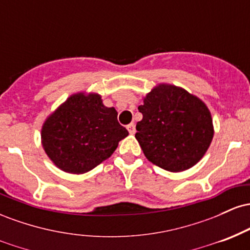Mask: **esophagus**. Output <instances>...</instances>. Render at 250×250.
I'll use <instances>...</instances> for the list:
<instances>
[{
	"instance_id": "1",
	"label": "esophagus",
	"mask_w": 250,
	"mask_h": 250,
	"mask_svg": "<svg viewBox=\"0 0 250 250\" xmlns=\"http://www.w3.org/2000/svg\"><path fill=\"white\" fill-rule=\"evenodd\" d=\"M127 129H128V131H129V134H135V131H136V129H135V125L134 123H130V125H127Z\"/></svg>"
}]
</instances>
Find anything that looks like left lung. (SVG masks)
I'll list each match as a JSON object with an SVG mask.
<instances>
[{"instance_id": "8db88e82", "label": "left lung", "mask_w": 250, "mask_h": 250, "mask_svg": "<svg viewBox=\"0 0 250 250\" xmlns=\"http://www.w3.org/2000/svg\"><path fill=\"white\" fill-rule=\"evenodd\" d=\"M142 120L135 137L146 157L173 173L187 170L206 154L213 140L210 111L199 97L171 84H159L139 105Z\"/></svg>"}]
</instances>
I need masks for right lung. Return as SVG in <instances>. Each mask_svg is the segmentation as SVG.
Returning a JSON list of instances; mask_svg holds the SVG:
<instances>
[{
	"label": "right lung",
	"mask_w": 250,
	"mask_h": 250,
	"mask_svg": "<svg viewBox=\"0 0 250 250\" xmlns=\"http://www.w3.org/2000/svg\"><path fill=\"white\" fill-rule=\"evenodd\" d=\"M128 136L117 121L115 108L102 103L99 94L71 95L45 120L42 146L56 167L71 174L91 170L115 151Z\"/></svg>",
	"instance_id": "obj_1"
}]
</instances>
